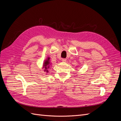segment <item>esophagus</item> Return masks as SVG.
I'll use <instances>...</instances> for the list:
<instances>
[{
  "label": "esophagus",
  "instance_id": "34e87169",
  "mask_svg": "<svg viewBox=\"0 0 121 121\" xmlns=\"http://www.w3.org/2000/svg\"><path fill=\"white\" fill-rule=\"evenodd\" d=\"M61 60H62V61H63V62H66L67 60L65 59V58H63V59Z\"/></svg>",
  "mask_w": 121,
  "mask_h": 121
}]
</instances>
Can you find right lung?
I'll return each instance as SVG.
<instances>
[{
	"label": "right lung",
	"mask_w": 121,
	"mask_h": 121,
	"mask_svg": "<svg viewBox=\"0 0 121 121\" xmlns=\"http://www.w3.org/2000/svg\"><path fill=\"white\" fill-rule=\"evenodd\" d=\"M49 57L47 58V59L45 60L43 64V68L44 69V72H46L47 73H48V69H49L51 67V64L49 61Z\"/></svg>",
	"instance_id": "obj_1"
}]
</instances>
